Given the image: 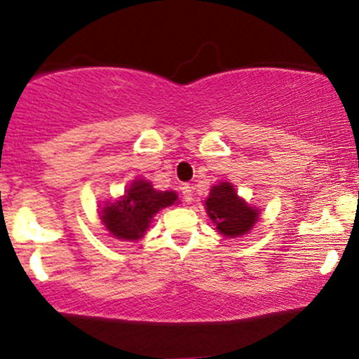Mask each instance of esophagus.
<instances>
[{
  "instance_id": "1",
  "label": "esophagus",
  "mask_w": 359,
  "mask_h": 359,
  "mask_svg": "<svg viewBox=\"0 0 359 359\" xmlns=\"http://www.w3.org/2000/svg\"><path fill=\"white\" fill-rule=\"evenodd\" d=\"M182 196H184L185 203H192V199H194V189H192V185H189V184L182 185Z\"/></svg>"
}]
</instances>
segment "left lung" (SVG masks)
I'll use <instances>...</instances> for the list:
<instances>
[{"label": "left lung", "instance_id": "1", "mask_svg": "<svg viewBox=\"0 0 359 359\" xmlns=\"http://www.w3.org/2000/svg\"><path fill=\"white\" fill-rule=\"evenodd\" d=\"M205 211L222 236L238 238L250 233L258 221V211L250 208L229 182L212 185L205 199Z\"/></svg>", "mask_w": 359, "mask_h": 359}]
</instances>
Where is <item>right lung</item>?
Segmentation results:
<instances>
[{
  "label": "right lung",
  "instance_id": "add662e5",
  "mask_svg": "<svg viewBox=\"0 0 359 359\" xmlns=\"http://www.w3.org/2000/svg\"><path fill=\"white\" fill-rule=\"evenodd\" d=\"M177 199L179 196L174 191H155L148 180L137 179L125 196L101 209V221L118 240L137 241L147 233L155 214Z\"/></svg>",
  "mask_w": 359,
  "mask_h": 359
}]
</instances>
